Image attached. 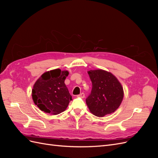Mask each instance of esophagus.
<instances>
[{"mask_svg": "<svg viewBox=\"0 0 158 158\" xmlns=\"http://www.w3.org/2000/svg\"><path fill=\"white\" fill-rule=\"evenodd\" d=\"M77 97L80 98H84L85 97V94L84 93H81L80 95H78Z\"/></svg>", "mask_w": 158, "mask_h": 158, "instance_id": "esophagus-1", "label": "esophagus"}]
</instances>
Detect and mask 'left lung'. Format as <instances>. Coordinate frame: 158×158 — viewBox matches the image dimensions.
<instances>
[{
  "instance_id": "8db88e82",
  "label": "left lung",
  "mask_w": 158,
  "mask_h": 158,
  "mask_svg": "<svg viewBox=\"0 0 158 158\" xmlns=\"http://www.w3.org/2000/svg\"><path fill=\"white\" fill-rule=\"evenodd\" d=\"M88 73L92 83V92L85 100L89 111L99 117L115 111L124 97L118 80L110 72L102 69L90 70Z\"/></svg>"
}]
</instances>
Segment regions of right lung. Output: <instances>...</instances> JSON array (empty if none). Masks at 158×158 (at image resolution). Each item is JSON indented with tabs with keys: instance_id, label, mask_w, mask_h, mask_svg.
I'll use <instances>...</instances> for the list:
<instances>
[{
	"instance_id": "obj_1",
	"label": "right lung",
	"mask_w": 158,
	"mask_h": 158,
	"mask_svg": "<svg viewBox=\"0 0 158 158\" xmlns=\"http://www.w3.org/2000/svg\"><path fill=\"white\" fill-rule=\"evenodd\" d=\"M69 73L59 69L45 72L35 82L33 101L42 111L58 114L64 111L72 100L64 80Z\"/></svg>"
}]
</instances>
